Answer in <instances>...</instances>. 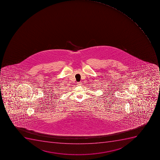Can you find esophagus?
I'll use <instances>...</instances> for the list:
<instances>
[{
  "label": "esophagus",
  "instance_id": "1",
  "mask_svg": "<svg viewBox=\"0 0 160 160\" xmlns=\"http://www.w3.org/2000/svg\"><path fill=\"white\" fill-rule=\"evenodd\" d=\"M82 83L81 82H78V86H81V85H82Z\"/></svg>",
  "mask_w": 160,
  "mask_h": 160
}]
</instances>
